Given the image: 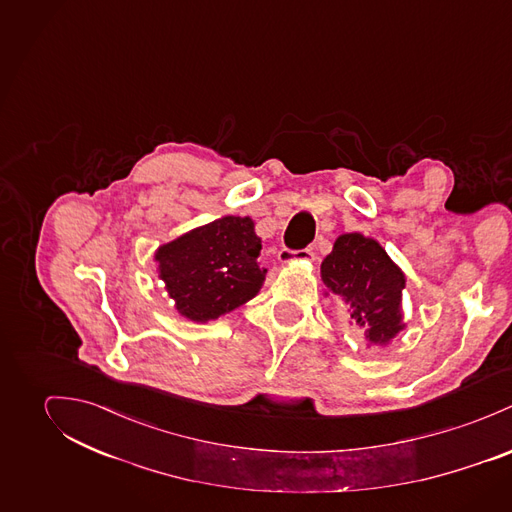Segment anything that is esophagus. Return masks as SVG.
Listing matches in <instances>:
<instances>
[{
    "instance_id": "34e87169",
    "label": "esophagus",
    "mask_w": 512,
    "mask_h": 512,
    "mask_svg": "<svg viewBox=\"0 0 512 512\" xmlns=\"http://www.w3.org/2000/svg\"><path fill=\"white\" fill-rule=\"evenodd\" d=\"M314 259V253L312 249H298V251H292V249H286L283 247L279 251V261L281 263H292V261H312Z\"/></svg>"
}]
</instances>
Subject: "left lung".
I'll list each match as a JSON object with an SVG mask.
<instances>
[{
    "mask_svg": "<svg viewBox=\"0 0 512 512\" xmlns=\"http://www.w3.org/2000/svg\"><path fill=\"white\" fill-rule=\"evenodd\" d=\"M320 273L328 292L347 304L351 322L365 330L371 345L389 343L404 328L400 302L406 279L375 239L343 233Z\"/></svg>",
    "mask_w": 512,
    "mask_h": 512,
    "instance_id": "8db88e82",
    "label": "left lung"
}]
</instances>
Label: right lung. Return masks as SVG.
I'll list each match as a JSON object with an SVG mask.
<instances>
[{
    "label": "right lung",
    "mask_w": 512,
    "mask_h": 512,
    "mask_svg": "<svg viewBox=\"0 0 512 512\" xmlns=\"http://www.w3.org/2000/svg\"><path fill=\"white\" fill-rule=\"evenodd\" d=\"M261 237L251 218L224 216L157 249L159 279L180 316L216 320L251 300L267 269L257 265Z\"/></svg>",
    "instance_id": "1"
}]
</instances>
